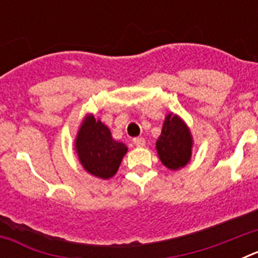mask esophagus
Masks as SVG:
<instances>
[{"label":"esophagus","mask_w":258,"mask_h":258,"mask_svg":"<svg viewBox=\"0 0 258 258\" xmlns=\"http://www.w3.org/2000/svg\"><path fill=\"white\" fill-rule=\"evenodd\" d=\"M133 143L137 146V147H143V146L146 145V141L145 138H142V137H137V138H134L133 140Z\"/></svg>","instance_id":"obj_1"}]
</instances>
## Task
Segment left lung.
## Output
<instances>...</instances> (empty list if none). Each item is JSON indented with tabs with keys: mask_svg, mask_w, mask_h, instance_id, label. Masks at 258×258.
<instances>
[{
	"mask_svg": "<svg viewBox=\"0 0 258 258\" xmlns=\"http://www.w3.org/2000/svg\"><path fill=\"white\" fill-rule=\"evenodd\" d=\"M156 150L161 163L172 170L183 168L190 161L192 136L179 116L166 115L161 134L156 141Z\"/></svg>",
	"mask_w": 258,
	"mask_h": 258,
	"instance_id": "1",
	"label": "left lung"
}]
</instances>
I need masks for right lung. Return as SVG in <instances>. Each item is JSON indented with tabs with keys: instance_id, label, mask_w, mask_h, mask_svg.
Listing matches in <instances>:
<instances>
[{
	"instance_id": "right-lung-1",
	"label": "right lung",
	"mask_w": 258,
	"mask_h": 258,
	"mask_svg": "<svg viewBox=\"0 0 258 258\" xmlns=\"http://www.w3.org/2000/svg\"><path fill=\"white\" fill-rule=\"evenodd\" d=\"M80 163L84 169L94 177L108 179L116 174L127 147L112 138L108 127L95 120L93 115H86L75 142Z\"/></svg>"
}]
</instances>
